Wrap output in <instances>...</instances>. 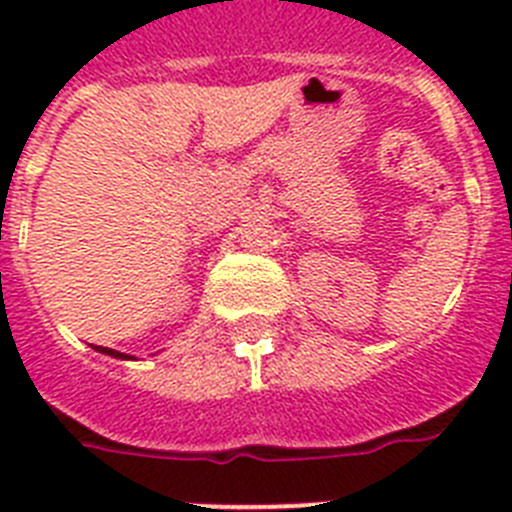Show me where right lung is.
<instances>
[{"label":"right lung","instance_id":"obj_1","mask_svg":"<svg viewBox=\"0 0 512 512\" xmlns=\"http://www.w3.org/2000/svg\"><path fill=\"white\" fill-rule=\"evenodd\" d=\"M99 351H102V354H110V356H115V359H130V356H125V354H120V351H112V348H102V346H97Z\"/></svg>","mask_w":512,"mask_h":512}]
</instances>
